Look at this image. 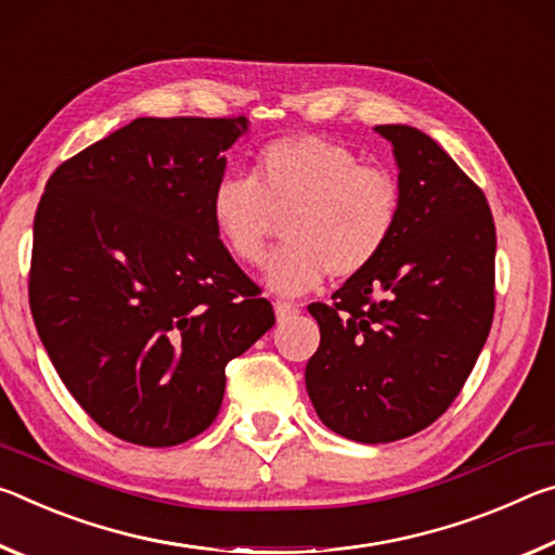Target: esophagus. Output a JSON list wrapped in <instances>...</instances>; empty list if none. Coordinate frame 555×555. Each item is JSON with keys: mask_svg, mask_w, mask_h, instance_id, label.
I'll list each match as a JSON object with an SVG mask.
<instances>
[{"mask_svg": "<svg viewBox=\"0 0 555 555\" xmlns=\"http://www.w3.org/2000/svg\"><path fill=\"white\" fill-rule=\"evenodd\" d=\"M275 317H278V322H285L287 317H293V314H297V305H293V302H283V299H278L275 305Z\"/></svg>", "mask_w": 555, "mask_h": 555, "instance_id": "1", "label": "esophagus"}]
</instances>
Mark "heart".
I'll return each instance as SVG.
<instances>
[{"label": "heart", "mask_w": 555, "mask_h": 555, "mask_svg": "<svg viewBox=\"0 0 555 555\" xmlns=\"http://www.w3.org/2000/svg\"><path fill=\"white\" fill-rule=\"evenodd\" d=\"M211 218L218 238L245 266L266 258L278 218H285L287 243L270 258L262 283L295 297L330 272L344 280L374 266L401 218V186L344 144L297 134L260 150L256 177L218 179Z\"/></svg>", "instance_id": "1"}]
</instances>
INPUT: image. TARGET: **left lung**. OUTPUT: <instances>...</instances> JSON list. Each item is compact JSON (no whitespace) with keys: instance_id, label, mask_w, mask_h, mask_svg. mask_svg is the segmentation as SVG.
I'll list each match as a JSON object with an SVG mask.
<instances>
[{"instance_id":"8db88e82","label":"left lung","mask_w":555,"mask_h":555,"mask_svg":"<svg viewBox=\"0 0 555 555\" xmlns=\"http://www.w3.org/2000/svg\"><path fill=\"white\" fill-rule=\"evenodd\" d=\"M390 142L401 218L384 253L314 302L320 349L305 384L326 428L378 444L421 433L475 369L494 317L496 233L487 198L448 152L411 125Z\"/></svg>"}]
</instances>
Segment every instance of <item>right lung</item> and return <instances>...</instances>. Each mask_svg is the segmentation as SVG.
I'll return each mask as SVG.
<instances>
[{
  "label": "right lung",
  "mask_w": 555,
  "mask_h": 555,
  "mask_svg": "<svg viewBox=\"0 0 555 555\" xmlns=\"http://www.w3.org/2000/svg\"><path fill=\"white\" fill-rule=\"evenodd\" d=\"M248 130L245 117H138L63 162L36 208V332L115 438H196L221 411L225 363L275 324L211 218L223 152Z\"/></svg>",
  "instance_id": "1"
}]
</instances>
